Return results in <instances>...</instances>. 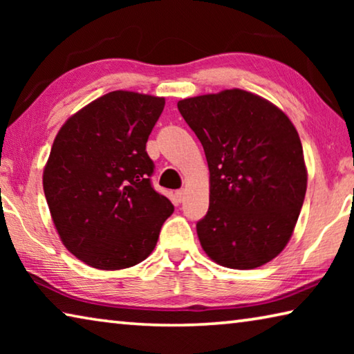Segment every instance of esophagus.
<instances>
[{"label": "esophagus", "mask_w": 354, "mask_h": 354, "mask_svg": "<svg viewBox=\"0 0 354 354\" xmlns=\"http://www.w3.org/2000/svg\"><path fill=\"white\" fill-rule=\"evenodd\" d=\"M184 196H185V190H184V189H179V190L176 192V198H178V201H184Z\"/></svg>", "instance_id": "34e87169"}]
</instances>
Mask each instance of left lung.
Masks as SVG:
<instances>
[{
    "mask_svg": "<svg viewBox=\"0 0 354 354\" xmlns=\"http://www.w3.org/2000/svg\"><path fill=\"white\" fill-rule=\"evenodd\" d=\"M205 148L209 209L196 223L214 262L251 270L270 262L290 241L306 195L299 136L270 101L231 88L178 103Z\"/></svg>",
    "mask_w": 354,
    "mask_h": 354,
    "instance_id": "1",
    "label": "left lung"
}]
</instances>
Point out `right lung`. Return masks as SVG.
Here are the masks:
<instances>
[{
  "instance_id": "add662e5",
  "label": "right lung",
  "mask_w": 354,
  "mask_h": 354,
  "mask_svg": "<svg viewBox=\"0 0 354 354\" xmlns=\"http://www.w3.org/2000/svg\"><path fill=\"white\" fill-rule=\"evenodd\" d=\"M165 100L106 93L71 115L53 143L44 192L62 243L100 270H122L151 254L173 214L151 185L147 142Z\"/></svg>"
}]
</instances>
